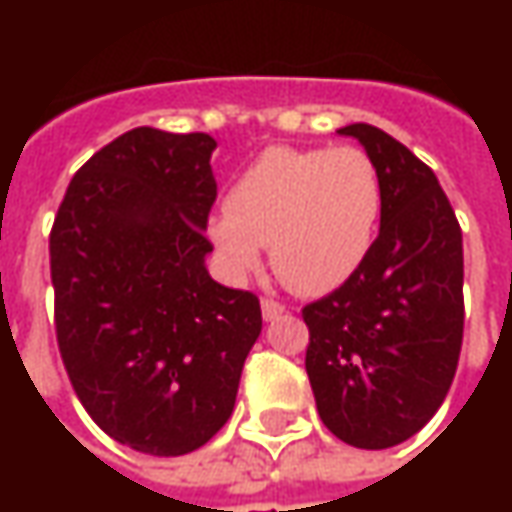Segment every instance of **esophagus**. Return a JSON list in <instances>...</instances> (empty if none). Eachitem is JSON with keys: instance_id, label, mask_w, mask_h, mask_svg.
Listing matches in <instances>:
<instances>
[{"instance_id": "1", "label": "esophagus", "mask_w": 512, "mask_h": 512, "mask_svg": "<svg viewBox=\"0 0 512 512\" xmlns=\"http://www.w3.org/2000/svg\"><path fill=\"white\" fill-rule=\"evenodd\" d=\"M282 313H285V307L279 305V302H273V299H262V316H265V322L279 319Z\"/></svg>"}]
</instances>
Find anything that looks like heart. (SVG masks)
<instances>
[{"instance_id": "obj_1", "label": "heart", "mask_w": 512, "mask_h": 512, "mask_svg": "<svg viewBox=\"0 0 512 512\" xmlns=\"http://www.w3.org/2000/svg\"><path fill=\"white\" fill-rule=\"evenodd\" d=\"M382 210V173L362 148H267L230 185L207 236L230 279L245 282L267 245L290 290L322 296L364 265Z\"/></svg>"}]
</instances>
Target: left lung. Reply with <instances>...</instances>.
I'll list each match as a JSON object with an SVG mask.
<instances>
[{
    "label": "left lung",
    "instance_id": "obj_1",
    "mask_svg": "<svg viewBox=\"0 0 512 512\" xmlns=\"http://www.w3.org/2000/svg\"><path fill=\"white\" fill-rule=\"evenodd\" d=\"M384 185L379 236L364 265L302 310L307 379L325 427L384 450L442 407L464 333L462 227L436 173L373 125H347Z\"/></svg>",
    "mask_w": 512,
    "mask_h": 512
}]
</instances>
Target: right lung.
Here are the masks:
<instances>
[{"mask_svg":"<svg viewBox=\"0 0 512 512\" xmlns=\"http://www.w3.org/2000/svg\"><path fill=\"white\" fill-rule=\"evenodd\" d=\"M207 133L133 128L93 153L50 230L56 342L110 439L185 456L233 413L262 307L210 279L216 179Z\"/></svg>","mask_w":512,"mask_h":512,"instance_id":"obj_1","label":"right lung"}]
</instances>
